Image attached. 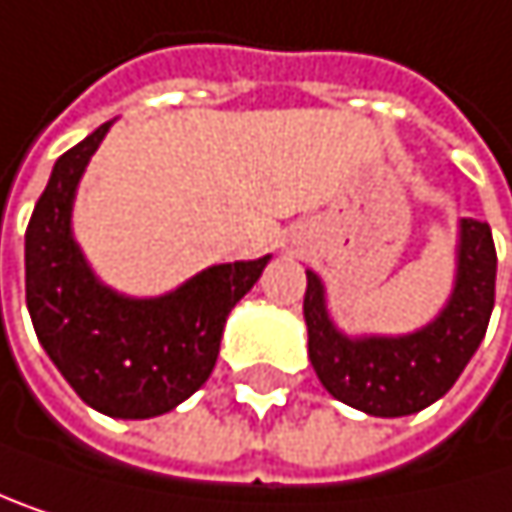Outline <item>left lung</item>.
Returning <instances> with one entry per match:
<instances>
[{"label": "left lung", "mask_w": 512, "mask_h": 512, "mask_svg": "<svg viewBox=\"0 0 512 512\" xmlns=\"http://www.w3.org/2000/svg\"><path fill=\"white\" fill-rule=\"evenodd\" d=\"M495 241L483 220L456 226V277L432 322L408 334H346L316 271H307L304 322L310 364L325 390L373 417H405L441 399L486 337L495 307Z\"/></svg>", "instance_id": "obj_1"}]
</instances>
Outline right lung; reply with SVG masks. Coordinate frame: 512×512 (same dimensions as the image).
Segmentation results:
<instances>
[{
    "label": "right lung",
    "instance_id": "add662e5",
    "mask_svg": "<svg viewBox=\"0 0 512 512\" xmlns=\"http://www.w3.org/2000/svg\"><path fill=\"white\" fill-rule=\"evenodd\" d=\"M110 128L89 133L50 172L26 229V307L44 352L86 405L145 420L208 382L226 316L271 256L211 265L154 298L107 286L74 238V199Z\"/></svg>",
    "mask_w": 512,
    "mask_h": 512
}]
</instances>
